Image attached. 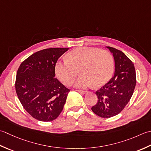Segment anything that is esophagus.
Instances as JSON below:
<instances>
[{
    "label": "esophagus",
    "instance_id": "1",
    "mask_svg": "<svg viewBox=\"0 0 151 151\" xmlns=\"http://www.w3.org/2000/svg\"><path fill=\"white\" fill-rule=\"evenodd\" d=\"M77 91L79 92V93H81V94H85L86 93H87V91H81V90H77Z\"/></svg>",
    "mask_w": 151,
    "mask_h": 151
}]
</instances>
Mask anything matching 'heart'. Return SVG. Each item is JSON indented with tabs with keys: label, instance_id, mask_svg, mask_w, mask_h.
<instances>
[{
	"label": "heart",
	"instance_id": "b5f03b06",
	"mask_svg": "<svg viewBox=\"0 0 151 151\" xmlns=\"http://www.w3.org/2000/svg\"><path fill=\"white\" fill-rule=\"evenodd\" d=\"M114 63L109 53L94 47H77L66 55V60L58 61L55 70L58 78L66 85H71L78 74H82L76 82L78 88H86L94 84L100 87L111 78Z\"/></svg>",
	"mask_w": 151,
	"mask_h": 151
}]
</instances>
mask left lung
Here are the masks:
<instances>
[{
    "mask_svg": "<svg viewBox=\"0 0 151 151\" xmlns=\"http://www.w3.org/2000/svg\"><path fill=\"white\" fill-rule=\"evenodd\" d=\"M109 49L115 60V74L110 81L96 92L98 101L92 111L102 118L118 115L130 101L136 85L134 63L121 51Z\"/></svg>",
    "mask_w": 151,
    "mask_h": 151,
    "instance_id": "left-lung-1",
    "label": "left lung"
}]
</instances>
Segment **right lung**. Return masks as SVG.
<instances>
[{"label": "right lung", "mask_w": 151, "mask_h": 151, "mask_svg": "<svg viewBox=\"0 0 151 151\" xmlns=\"http://www.w3.org/2000/svg\"><path fill=\"white\" fill-rule=\"evenodd\" d=\"M69 48H49L33 53L21 64L15 79L18 98L33 118L43 122L57 119L70 89L55 78L57 60Z\"/></svg>", "instance_id": "right-lung-1"}]
</instances>
